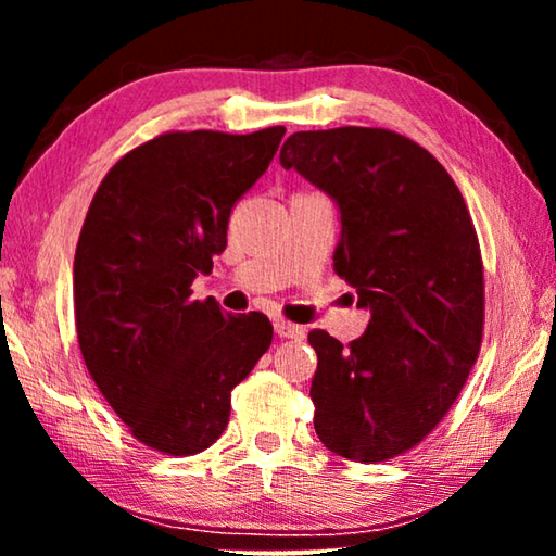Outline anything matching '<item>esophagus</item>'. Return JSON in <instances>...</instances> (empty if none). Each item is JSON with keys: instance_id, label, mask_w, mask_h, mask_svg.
<instances>
[{"instance_id": "esophagus-1", "label": "esophagus", "mask_w": 556, "mask_h": 556, "mask_svg": "<svg viewBox=\"0 0 556 556\" xmlns=\"http://www.w3.org/2000/svg\"><path fill=\"white\" fill-rule=\"evenodd\" d=\"M275 333L279 338H291V341H301V338L306 336L304 328L289 324V321H275Z\"/></svg>"}]
</instances>
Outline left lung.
<instances>
[{
    "mask_svg": "<svg viewBox=\"0 0 556 556\" xmlns=\"http://www.w3.org/2000/svg\"><path fill=\"white\" fill-rule=\"evenodd\" d=\"M279 164L336 203L333 271L370 312L345 348L308 333L316 434L343 458H392L439 425L478 357L483 262L473 220L446 168L390 129L294 131Z\"/></svg>",
    "mask_w": 556,
    "mask_h": 556,
    "instance_id": "1",
    "label": "left lung"
}]
</instances>
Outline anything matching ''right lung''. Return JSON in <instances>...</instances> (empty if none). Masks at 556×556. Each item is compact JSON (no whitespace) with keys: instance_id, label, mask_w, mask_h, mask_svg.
I'll return each mask as SVG.
<instances>
[{"instance_id":"add662e5","label":"right lung","mask_w":556,"mask_h":556,"mask_svg":"<svg viewBox=\"0 0 556 556\" xmlns=\"http://www.w3.org/2000/svg\"><path fill=\"white\" fill-rule=\"evenodd\" d=\"M285 127L168 131L102 178L73 262L83 361L142 444L191 456L215 444L230 392L271 343L265 314L232 316L191 285L228 244V218L267 172Z\"/></svg>"}]
</instances>
